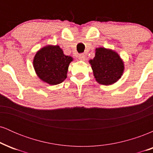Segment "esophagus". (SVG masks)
Returning <instances> with one entry per match:
<instances>
[{
  "label": "esophagus",
  "instance_id": "esophagus-1",
  "mask_svg": "<svg viewBox=\"0 0 153 153\" xmlns=\"http://www.w3.org/2000/svg\"><path fill=\"white\" fill-rule=\"evenodd\" d=\"M78 59H80V60H82V61H84L85 59V54H80L78 55Z\"/></svg>",
  "mask_w": 153,
  "mask_h": 153
}]
</instances>
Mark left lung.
Wrapping results in <instances>:
<instances>
[{"label":"left lung","instance_id":"obj_1","mask_svg":"<svg viewBox=\"0 0 153 153\" xmlns=\"http://www.w3.org/2000/svg\"><path fill=\"white\" fill-rule=\"evenodd\" d=\"M90 63L96 80L103 85L117 81L124 71V64L118 54L102 47L96 49V56Z\"/></svg>","mask_w":153,"mask_h":153}]
</instances>
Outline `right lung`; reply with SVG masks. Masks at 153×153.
<instances>
[{"mask_svg":"<svg viewBox=\"0 0 153 153\" xmlns=\"http://www.w3.org/2000/svg\"><path fill=\"white\" fill-rule=\"evenodd\" d=\"M73 58L63 54L59 46H48L35 55L34 67L36 74L43 81L57 85L67 78L68 67Z\"/></svg>","mask_w":153,"mask_h":153,"instance_id":"obj_1","label":"right lung"}]
</instances>
